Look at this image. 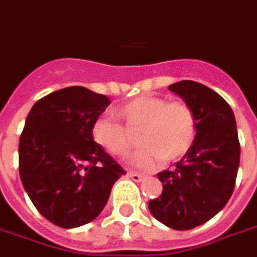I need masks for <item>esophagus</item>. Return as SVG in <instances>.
<instances>
[{
  "mask_svg": "<svg viewBox=\"0 0 257 257\" xmlns=\"http://www.w3.org/2000/svg\"><path fill=\"white\" fill-rule=\"evenodd\" d=\"M126 176L129 177V178H132L135 182H141L145 177L143 176V174H139V173H133V172H129Z\"/></svg>",
  "mask_w": 257,
  "mask_h": 257,
  "instance_id": "1",
  "label": "esophagus"
}]
</instances>
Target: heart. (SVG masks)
Masks as SVG:
<instances>
[{"label": "heart", "instance_id": "1", "mask_svg": "<svg viewBox=\"0 0 257 257\" xmlns=\"http://www.w3.org/2000/svg\"><path fill=\"white\" fill-rule=\"evenodd\" d=\"M114 114L124 122L128 132L140 131L137 143L143 148L131 162L144 170L157 168L161 160L177 161L187 153L197 135L195 114L183 101H168L160 96H139L116 108ZM124 130L109 118L100 117L93 122L91 135L96 145L105 152L125 157L132 144Z\"/></svg>", "mask_w": 257, "mask_h": 257}]
</instances>
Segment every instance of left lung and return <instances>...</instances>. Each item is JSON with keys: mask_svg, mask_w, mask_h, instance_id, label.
<instances>
[{"mask_svg": "<svg viewBox=\"0 0 257 257\" xmlns=\"http://www.w3.org/2000/svg\"><path fill=\"white\" fill-rule=\"evenodd\" d=\"M193 109L197 135L172 170L158 173L162 194L148 207L158 222L173 230H191L215 216L232 195L240 144L235 116L215 91L193 80L169 85Z\"/></svg>", "mask_w": 257, "mask_h": 257, "instance_id": "1", "label": "left lung"}]
</instances>
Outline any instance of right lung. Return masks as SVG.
I'll use <instances>...</instances> for the list:
<instances>
[{"instance_id": "1", "label": "right lung", "mask_w": 257, "mask_h": 257, "mask_svg": "<svg viewBox=\"0 0 257 257\" xmlns=\"http://www.w3.org/2000/svg\"><path fill=\"white\" fill-rule=\"evenodd\" d=\"M110 104L84 87H67L33 105L20 137V177L47 220L75 228L92 222L124 169L96 145L91 129Z\"/></svg>"}]
</instances>
